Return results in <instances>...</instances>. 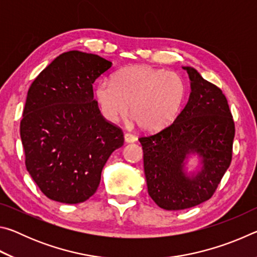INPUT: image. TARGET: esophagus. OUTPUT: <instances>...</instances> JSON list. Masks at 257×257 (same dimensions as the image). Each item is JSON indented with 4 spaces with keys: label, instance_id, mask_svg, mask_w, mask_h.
Wrapping results in <instances>:
<instances>
[{
    "label": "esophagus",
    "instance_id": "34e87169",
    "mask_svg": "<svg viewBox=\"0 0 257 257\" xmlns=\"http://www.w3.org/2000/svg\"><path fill=\"white\" fill-rule=\"evenodd\" d=\"M124 141H125V143H135L137 141V138H136V136H134L133 134L127 133V134H124Z\"/></svg>",
    "mask_w": 257,
    "mask_h": 257
}]
</instances>
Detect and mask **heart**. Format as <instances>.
<instances>
[{"label":"heart","mask_w":257,"mask_h":257,"mask_svg":"<svg viewBox=\"0 0 257 257\" xmlns=\"http://www.w3.org/2000/svg\"><path fill=\"white\" fill-rule=\"evenodd\" d=\"M187 87L175 71L149 66L122 68L113 81L102 80L95 88V97L102 115L116 122L130 114L144 130L162 128L176 118L185 102Z\"/></svg>","instance_id":"heart-1"}]
</instances>
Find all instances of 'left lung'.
Wrapping results in <instances>:
<instances>
[{
    "label": "left lung",
    "mask_w": 257,
    "mask_h": 257,
    "mask_svg": "<svg viewBox=\"0 0 257 257\" xmlns=\"http://www.w3.org/2000/svg\"><path fill=\"white\" fill-rule=\"evenodd\" d=\"M190 79L189 99L176 120L160 132L141 136L144 171L152 199L168 211L185 210L210 199L232 159L234 122L219 87L184 67ZM196 153L202 169L187 176L185 159Z\"/></svg>",
    "instance_id": "8db88e82"
}]
</instances>
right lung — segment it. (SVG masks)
<instances>
[{
  "instance_id": "add662e5",
  "label": "right lung",
  "mask_w": 257,
  "mask_h": 257,
  "mask_svg": "<svg viewBox=\"0 0 257 257\" xmlns=\"http://www.w3.org/2000/svg\"><path fill=\"white\" fill-rule=\"evenodd\" d=\"M111 66L96 54L69 51L29 87L20 122L25 163L52 201L77 204L93 196L107 159L123 145L122 130L94 99V81Z\"/></svg>"
}]
</instances>
